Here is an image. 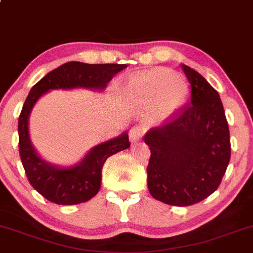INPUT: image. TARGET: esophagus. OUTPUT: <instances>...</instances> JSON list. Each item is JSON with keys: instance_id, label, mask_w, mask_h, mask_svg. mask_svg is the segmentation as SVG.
<instances>
[{"instance_id": "obj_1", "label": "esophagus", "mask_w": 253, "mask_h": 253, "mask_svg": "<svg viewBox=\"0 0 253 253\" xmlns=\"http://www.w3.org/2000/svg\"><path fill=\"white\" fill-rule=\"evenodd\" d=\"M143 133H144V129L140 126H134L132 127V129L129 131V138H131L132 142H135V140H139L142 138Z\"/></svg>"}]
</instances>
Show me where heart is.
I'll use <instances>...</instances> for the list:
<instances>
[{
	"label": "heart",
	"mask_w": 253,
	"mask_h": 253,
	"mask_svg": "<svg viewBox=\"0 0 253 253\" xmlns=\"http://www.w3.org/2000/svg\"><path fill=\"white\" fill-rule=\"evenodd\" d=\"M125 92L129 98L142 103L156 99L155 116L162 120L183 105L188 95V84L172 71L154 69L132 78Z\"/></svg>",
	"instance_id": "1"
}]
</instances>
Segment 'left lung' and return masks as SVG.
<instances>
[{
    "label": "left lung",
    "instance_id": "obj_1",
    "mask_svg": "<svg viewBox=\"0 0 253 253\" xmlns=\"http://www.w3.org/2000/svg\"><path fill=\"white\" fill-rule=\"evenodd\" d=\"M182 68L190 84V103L144 137L150 147L149 191L172 206H190L214 193L232 153L219 94L198 71L184 64Z\"/></svg>",
    "mask_w": 253,
    "mask_h": 253
}]
</instances>
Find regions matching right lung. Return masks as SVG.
Masks as SVG:
<instances>
[{"instance_id":"obj_1","label":"right lung","mask_w":253,"mask_h":253,"mask_svg":"<svg viewBox=\"0 0 253 253\" xmlns=\"http://www.w3.org/2000/svg\"><path fill=\"white\" fill-rule=\"evenodd\" d=\"M126 64H84L69 62L47 74L31 88L18 121L19 155L29 182L44 199L58 205H78L92 199L100 189L103 165L109 156L129 147L128 134L98 144L80 164L73 167L53 166L36 154L29 138V115L43 93L57 88H105Z\"/></svg>"}]
</instances>
